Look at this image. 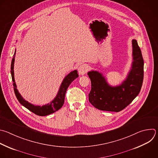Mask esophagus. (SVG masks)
<instances>
[{
  "instance_id": "esophagus-1",
  "label": "esophagus",
  "mask_w": 158,
  "mask_h": 158,
  "mask_svg": "<svg viewBox=\"0 0 158 158\" xmlns=\"http://www.w3.org/2000/svg\"><path fill=\"white\" fill-rule=\"evenodd\" d=\"M89 67L87 64H83L82 65H81L79 68H78V72L79 73V74L81 75H84L88 71H89Z\"/></svg>"
}]
</instances>
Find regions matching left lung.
<instances>
[{
  "label": "left lung",
  "instance_id": "1",
  "mask_svg": "<svg viewBox=\"0 0 158 158\" xmlns=\"http://www.w3.org/2000/svg\"><path fill=\"white\" fill-rule=\"evenodd\" d=\"M133 62L126 79L120 85H110L102 74L96 71L87 74L91 81L89 100L97 109L118 112L139 94L143 81L144 60L136 40H132Z\"/></svg>",
  "mask_w": 158,
  "mask_h": 158
}]
</instances>
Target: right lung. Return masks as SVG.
I'll use <instances>...</instances> for the list:
<instances>
[{"label": "right lung", "instance_id": "1", "mask_svg": "<svg viewBox=\"0 0 158 158\" xmlns=\"http://www.w3.org/2000/svg\"><path fill=\"white\" fill-rule=\"evenodd\" d=\"M15 52L14 55L12 63H11V76L12 79L13 81V85H14V89L15 92V94L17 97V98L18 99L19 102L24 106L25 108L28 109L30 111L32 112L35 114L39 115V116H46L50 115L52 113H54L56 111H58L59 109H60L62 106H63L64 102V97L65 94L67 90V89L68 88L69 85L71 84V82L76 79L77 77H78L79 75L77 74V71L74 70L72 72H71L69 74H68L64 79H63L61 86L60 87L59 91L58 92L57 95L54 98L53 100H52L49 103H48L46 105L43 106H34V105L29 103L28 101L25 100L22 95L19 92L17 85L15 82L14 79V62H15Z\"/></svg>", "mask_w": 158, "mask_h": 158}]
</instances>
